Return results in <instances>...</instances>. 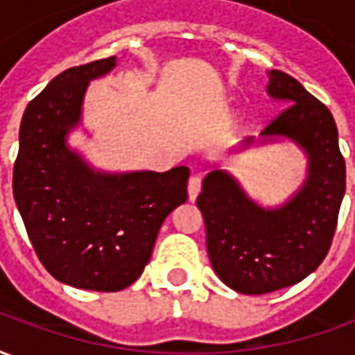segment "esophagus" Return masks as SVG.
I'll return each mask as SVG.
<instances>
[{
    "mask_svg": "<svg viewBox=\"0 0 355 355\" xmlns=\"http://www.w3.org/2000/svg\"><path fill=\"white\" fill-rule=\"evenodd\" d=\"M200 192H201V178L190 177V180H188V198H190V201H196V198L200 196Z\"/></svg>",
    "mask_w": 355,
    "mask_h": 355,
    "instance_id": "1",
    "label": "esophagus"
}]
</instances>
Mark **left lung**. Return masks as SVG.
Returning <instances> with one entry per match:
<instances>
[{"instance_id":"8db88e82","label":"left lung","mask_w":355,"mask_h":355,"mask_svg":"<svg viewBox=\"0 0 355 355\" xmlns=\"http://www.w3.org/2000/svg\"><path fill=\"white\" fill-rule=\"evenodd\" d=\"M268 76V94L289 106L261 135L287 137L304 150V186L282 207L264 209L247 198L230 173L215 169L198 196L209 261L230 289L243 295L289 287L320 266L333 243L346 190L333 114L289 73L272 70Z\"/></svg>"}]
</instances>
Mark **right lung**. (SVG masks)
<instances>
[{
  "instance_id": "1",
  "label": "right lung",
  "mask_w": 355,
  "mask_h": 355,
  "mask_svg": "<svg viewBox=\"0 0 355 355\" xmlns=\"http://www.w3.org/2000/svg\"><path fill=\"white\" fill-rule=\"evenodd\" d=\"M116 57L58 73L26 106L12 193L37 259L55 279L114 293L139 279L157 232L188 200V167L167 173H98L66 146L81 117L89 81Z\"/></svg>"
}]
</instances>
